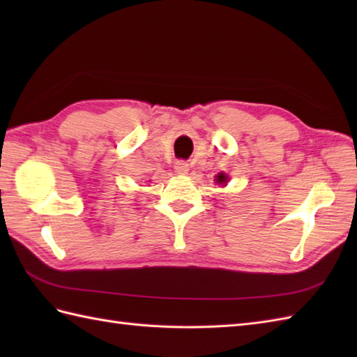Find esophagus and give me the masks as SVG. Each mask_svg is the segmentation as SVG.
<instances>
[{
	"instance_id": "esophagus-1",
	"label": "esophagus",
	"mask_w": 357,
	"mask_h": 357,
	"mask_svg": "<svg viewBox=\"0 0 357 357\" xmlns=\"http://www.w3.org/2000/svg\"><path fill=\"white\" fill-rule=\"evenodd\" d=\"M174 170H176L178 174H187L188 173V164L184 161H178L176 165H174Z\"/></svg>"
}]
</instances>
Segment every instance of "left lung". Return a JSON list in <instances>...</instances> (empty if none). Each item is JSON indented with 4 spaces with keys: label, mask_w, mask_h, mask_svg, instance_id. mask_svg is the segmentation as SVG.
Returning a JSON list of instances; mask_svg holds the SVG:
<instances>
[{
    "label": "left lung",
    "mask_w": 357,
    "mask_h": 357,
    "mask_svg": "<svg viewBox=\"0 0 357 357\" xmlns=\"http://www.w3.org/2000/svg\"><path fill=\"white\" fill-rule=\"evenodd\" d=\"M215 181H216L218 184H225L227 181H229V179H227V174H224V173H219Z\"/></svg>",
    "instance_id": "1"
}]
</instances>
